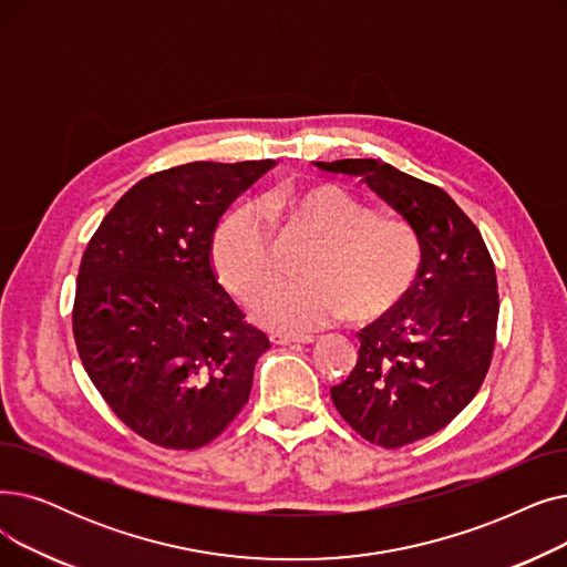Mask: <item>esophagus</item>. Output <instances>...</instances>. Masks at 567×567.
<instances>
[{
    "label": "esophagus",
    "mask_w": 567,
    "mask_h": 567,
    "mask_svg": "<svg viewBox=\"0 0 567 567\" xmlns=\"http://www.w3.org/2000/svg\"><path fill=\"white\" fill-rule=\"evenodd\" d=\"M269 341L277 346H307L313 343V337H298V334H272Z\"/></svg>",
    "instance_id": "esophagus-1"
}]
</instances>
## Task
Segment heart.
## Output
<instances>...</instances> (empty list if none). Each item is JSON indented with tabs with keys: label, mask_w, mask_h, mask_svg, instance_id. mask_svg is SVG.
I'll return each mask as SVG.
<instances>
[{
	"label": "heart",
	"mask_w": 567,
	"mask_h": 567,
	"mask_svg": "<svg viewBox=\"0 0 567 567\" xmlns=\"http://www.w3.org/2000/svg\"><path fill=\"white\" fill-rule=\"evenodd\" d=\"M265 217L281 230L311 239L298 284L260 290L249 305L256 322L281 332H309L350 322H373L409 298L422 269V241L399 219L373 212L339 186L277 184L260 196ZM212 262L221 284L247 300L275 272L272 235L262 214L241 203L212 235Z\"/></svg>",
	"instance_id": "1"
}]
</instances>
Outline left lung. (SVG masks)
<instances>
[{
    "mask_svg": "<svg viewBox=\"0 0 567 567\" xmlns=\"http://www.w3.org/2000/svg\"><path fill=\"white\" fill-rule=\"evenodd\" d=\"M316 166L362 177L422 241L415 288L358 334V364L330 390L362 439L385 450L411 445L460 415L489 371L498 322L494 260L477 226L436 184L375 158Z\"/></svg>",
    "mask_w": 567,
    "mask_h": 567,
    "instance_id": "1",
    "label": "left lung"
}]
</instances>
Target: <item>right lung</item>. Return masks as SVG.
<instances>
[{
	"label": "right lung",
	"mask_w": 567,
	"mask_h": 567,
	"mask_svg": "<svg viewBox=\"0 0 567 567\" xmlns=\"http://www.w3.org/2000/svg\"><path fill=\"white\" fill-rule=\"evenodd\" d=\"M275 166H175L105 214L80 260L78 355L111 411L166 450L217 439L249 401L267 337L221 288L212 235L228 205Z\"/></svg>",
	"instance_id": "1"
}]
</instances>
